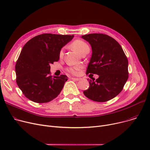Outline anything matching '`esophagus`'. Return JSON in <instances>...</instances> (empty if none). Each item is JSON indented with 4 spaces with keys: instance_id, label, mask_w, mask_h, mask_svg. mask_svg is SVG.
<instances>
[{
    "instance_id": "1",
    "label": "esophagus",
    "mask_w": 150,
    "mask_h": 150,
    "mask_svg": "<svg viewBox=\"0 0 150 150\" xmlns=\"http://www.w3.org/2000/svg\"><path fill=\"white\" fill-rule=\"evenodd\" d=\"M70 79H71V80H75V81H79V80H81V78H74V77H71Z\"/></svg>"
}]
</instances>
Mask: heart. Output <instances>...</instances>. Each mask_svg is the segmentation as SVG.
<instances>
[{"label":"heart","mask_w":150,"mask_h":150,"mask_svg":"<svg viewBox=\"0 0 150 150\" xmlns=\"http://www.w3.org/2000/svg\"><path fill=\"white\" fill-rule=\"evenodd\" d=\"M71 47L72 48L76 51L78 53H80L86 47H89L88 45L86 44L85 42H84L82 40H80V39H78V40H75L74 41L72 44H71ZM63 54H64V50L61 49L59 52V57L61 58L63 56ZM81 69V67L80 66H76L74 67H71L68 69V71L73 75H76L78 73V71H79Z\"/></svg>","instance_id":"heart-1"}]
</instances>
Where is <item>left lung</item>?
Masks as SVG:
<instances>
[{"mask_svg":"<svg viewBox=\"0 0 150 150\" xmlns=\"http://www.w3.org/2000/svg\"><path fill=\"white\" fill-rule=\"evenodd\" d=\"M81 38L90 44L92 52L86 74L99 76L96 80L93 78L89 80V87L83 93L97 102L114 98L122 91L128 78V61L122 47L105 34L91 33Z\"/></svg>","mask_w":150,"mask_h":150,"instance_id":"left-lung-1","label":"left lung"}]
</instances>
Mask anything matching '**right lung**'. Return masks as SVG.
Listing matches in <instances>:
<instances>
[{
	"mask_svg": "<svg viewBox=\"0 0 150 150\" xmlns=\"http://www.w3.org/2000/svg\"><path fill=\"white\" fill-rule=\"evenodd\" d=\"M74 35L45 33L23 47L15 66L16 83L23 95L35 103H47L62 91L67 76L50 75V64L58 61L61 49Z\"/></svg>",
	"mask_w": 150,
	"mask_h": 150,
	"instance_id": "1",
	"label": "right lung"
}]
</instances>
